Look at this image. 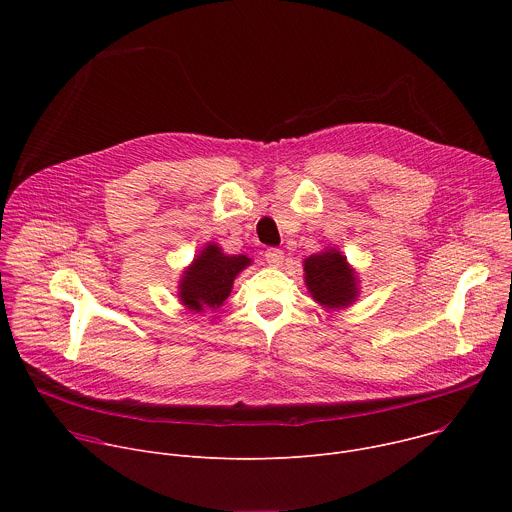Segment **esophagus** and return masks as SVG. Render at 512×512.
<instances>
[{
  "instance_id": "esophagus-1",
  "label": "esophagus",
  "mask_w": 512,
  "mask_h": 512,
  "mask_svg": "<svg viewBox=\"0 0 512 512\" xmlns=\"http://www.w3.org/2000/svg\"><path fill=\"white\" fill-rule=\"evenodd\" d=\"M265 261L271 265V267H279L283 263V251L281 249H267L265 251Z\"/></svg>"
}]
</instances>
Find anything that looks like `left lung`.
<instances>
[{
  "label": "left lung",
  "instance_id": "left-lung-1",
  "mask_svg": "<svg viewBox=\"0 0 512 512\" xmlns=\"http://www.w3.org/2000/svg\"><path fill=\"white\" fill-rule=\"evenodd\" d=\"M304 277L312 298L328 308H348L358 296V277L338 249H326L304 261Z\"/></svg>",
  "mask_w": 512,
  "mask_h": 512
}]
</instances>
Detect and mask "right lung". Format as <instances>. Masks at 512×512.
I'll list each match as a JSON object with an SVG mask.
<instances>
[{"label": "right lung", "mask_w": 512, "mask_h": 512, "mask_svg": "<svg viewBox=\"0 0 512 512\" xmlns=\"http://www.w3.org/2000/svg\"><path fill=\"white\" fill-rule=\"evenodd\" d=\"M247 265H251L247 255H225L221 247L208 243L182 273L178 291L182 306L192 312L218 310Z\"/></svg>", "instance_id": "1"}]
</instances>
